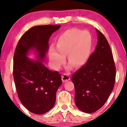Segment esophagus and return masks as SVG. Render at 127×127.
Here are the masks:
<instances>
[{"label": "esophagus", "mask_w": 127, "mask_h": 127, "mask_svg": "<svg viewBox=\"0 0 127 127\" xmlns=\"http://www.w3.org/2000/svg\"><path fill=\"white\" fill-rule=\"evenodd\" d=\"M70 80V76L69 74L64 73L62 75V80L63 82H66Z\"/></svg>", "instance_id": "obj_1"}]
</instances>
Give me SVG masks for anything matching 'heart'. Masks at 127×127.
Segmentation results:
<instances>
[{"instance_id":"obj_1","label":"heart","mask_w":127,"mask_h":127,"mask_svg":"<svg viewBox=\"0 0 127 127\" xmlns=\"http://www.w3.org/2000/svg\"><path fill=\"white\" fill-rule=\"evenodd\" d=\"M93 40L88 31L77 28L67 29L57 39L56 48L51 46L48 50L51 65L55 70H60L67 57L69 63L76 67L84 66L89 60ZM69 65V68L71 67Z\"/></svg>"}]
</instances>
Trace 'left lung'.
Returning <instances> with one entry per match:
<instances>
[{"instance_id": "1", "label": "left lung", "mask_w": 127, "mask_h": 127, "mask_svg": "<svg viewBox=\"0 0 127 127\" xmlns=\"http://www.w3.org/2000/svg\"><path fill=\"white\" fill-rule=\"evenodd\" d=\"M98 43L86 65L73 74L74 100L80 110L87 113L103 106L113 89L116 67L110 47L105 36L96 29Z\"/></svg>"}]
</instances>
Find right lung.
Masks as SVG:
<instances>
[{
	"instance_id": "right-lung-1",
	"label": "right lung",
	"mask_w": 127,
	"mask_h": 127,
	"mask_svg": "<svg viewBox=\"0 0 127 127\" xmlns=\"http://www.w3.org/2000/svg\"><path fill=\"white\" fill-rule=\"evenodd\" d=\"M60 25L36 26L26 32L19 40L14 55L13 76L20 101L29 111L42 114L53 108L56 93L62 84L61 76L50 70L44 64L48 41ZM34 51L37 60L27 55Z\"/></svg>"
}]
</instances>
